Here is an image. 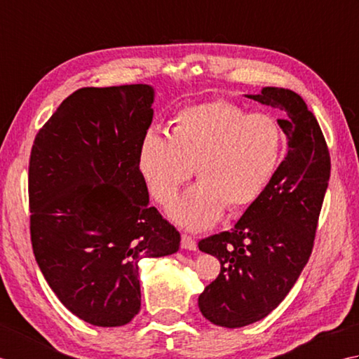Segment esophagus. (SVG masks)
<instances>
[{
  "mask_svg": "<svg viewBox=\"0 0 359 359\" xmlns=\"http://www.w3.org/2000/svg\"><path fill=\"white\" fill-rule=\"evenodd\" d=\"M181 248H182V250L196 251V241L190 236H186V233H182V236H181Z\"/></svg>",
  "mask_w": 359,
  "mask_h": 359,
  "instance_id": "esophagus-1",
  "label": "esophagus"
}]
</instances>
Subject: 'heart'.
I'll list each match as a JSON object with an SVG mask.
<instances>
[{
    "mask_svg": "<svg viewBox=\"0 0 359 359\" xmlns=\"http://www.w3.org/2000/svg\"><path fill=\"white\" fill-rule=\"evenodd\" d=\"M283 147V131L273 116L215 100L181 109L172 135L155 127L145 131L137 165L159 204L175 198L196 165L201 180L172 204L169 215L182 228L201 231L226 206L240 209L259 198L274 178Z\"/></svg>",
    "mask_w": 359,
    "mask_h": 359,
    "instance_id": "b5f03b06",
    "label": "heart"
}]
</instances>
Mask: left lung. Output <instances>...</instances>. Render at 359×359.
<instances>
[{
    "label": "left lung",
    "mask_w": 359,
    "mask_h": 359,
    "mask_svg": "<svg viewBox=\"0 0 359 359\" xmlns=\"http://www.w3.org/2000/svg\"><path fill=\"white\" fill-rule=\"evenodd\" d=\"M245 97L280 109L287 156L263 194L231 232L201 240L200 251L220 260V274L198 297L212 324L238 328L266 318L301 276L310 259L325 190L330 155L323 131L304 99L265 86Z\"/></svg>",
    "instance_id": "left-lung-1"
}]
</instances>
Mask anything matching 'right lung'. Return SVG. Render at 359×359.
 I'll list each match as a JSON object with an SVG mask.
<instances>
[{
	"label": "right lung",
	"instance_id": "obj_1",
	"mask_svg": "<svg viewBox=\"0 0 359 359\" xmlns=\"http://www.w3.org/2000/svg\"><path fill=\"white\" fill-rule=\"evenodd\" d=\"M153 102L144 83L82 88L31 151L35 260L60 302L97 327L128 324L141 310L139 262L180 248V232L150 208L137 165Z\"/></svg>",
	"mask_w": 359,
	"mask_h": 359
}]
</instances>
